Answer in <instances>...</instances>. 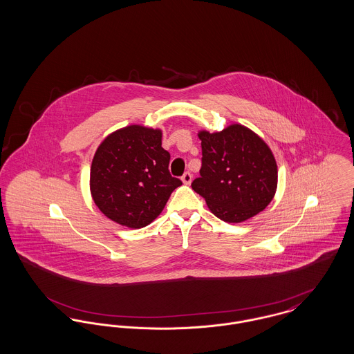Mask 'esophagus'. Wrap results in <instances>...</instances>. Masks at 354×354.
Segmentation results:
<instances>
[{
	"mask_svg": "<svg viewBox=\"0 0 354 354\" xmlns=\"http://www.w3.org/2000/svg\"><path fill=\"white\" fill-rule=\"evenodd\" d=\"M191 180H192V175H191L189 172H185V175L182 176V182H183L185 185H189Z\"/></svg>",
	"mask_w": 354,
	"mask_h": 354,
	"instance_id": "34e87169",
	"label": "esophagus"
}]
</instances>
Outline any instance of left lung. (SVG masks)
I'll use <instances>...</instances> for the list:
<instances>
[{
    "label": "left lung",
    "instance_id": "obj_1",
    "mask_svg": "<svg viewBox=\"0 0 354 354\" xmlns=\"http://www.w3.org/2000/svg\"><path fill=\"white\" fill-rule=\"evenodd\" d=\"M201 176L192 189L209 211L227 223L261 212L277 188V165L268 145L248 127L234 123L219 133L199 131Z\"/></svg>",
    "mask_w": 354,
    "mask_h": 354
}]
</instances>
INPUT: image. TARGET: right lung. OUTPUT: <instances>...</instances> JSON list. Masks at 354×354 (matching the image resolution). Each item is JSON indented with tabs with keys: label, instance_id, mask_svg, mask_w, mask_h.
Instances as JSON below:
<instances>
[{
	"label": "right lung",
	"instance_id": "add662e5",
	"mask_svg": "<svg viewBox=\"0 0 354 354\" xmlns=\"http://www.w3.org/2000/svg\"><path fill=\"white\" fill-rule=\"evenodd\" d=\"M162 130L131 124L107 135L90 169L93 201L109 219L143 228L163 211L182 182L169 171Z\"/></svg>",
	"mask_w": 354,
	"mask_h": 354
}]
</instances>
